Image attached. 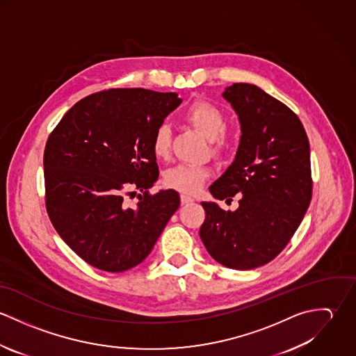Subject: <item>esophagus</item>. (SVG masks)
Here are the masks:
<instances>
[{
    "instance_id": "obj_1",
    "label": "esophagus",
    "mask_w": 356,
    "mask_h": 356,
    "mask_svg": "<svg viewBox=\"0 0 356 356\" xmlns=\"http://www.w3.org/2000/svg\"><path fill=\"white\" fill-rule=\"evenodd\" d=\"M193 202H195L193 197H191V196H188V195H181V203L189 204L193 203Z\"/></svg>"
}]
</instances>
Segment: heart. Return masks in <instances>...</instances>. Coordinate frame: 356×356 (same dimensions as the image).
I'll list each match as a JSON object with an SVG mask.
<instances>
[{"mask_svg":"<svg viewBox=\"0 0 356 356\" xmlns=\"http://www.w3.org/2000/svg\"><path fill=\"white\" fill-rule=\"evenodd\" d=\"M185 120L192 124L199 133L213 144V151L223 149V138L220 137L226 130V118L223 112L215 105L205 102L191 104L185 111ZM152 152L157 159H167L171 149V131L165 123L156 127L151 140ZM209 175V170L203 165L181 163L164 174V184L168 188L184 193H196Z\"/></svg>","mask_w":356,"mask_h":356,"instance_id":"b5f03b06","label":"heart"}]
</instances>
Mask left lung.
Wrapping results in <instances>:
<instances>
[{
	"label": "left lung",
	"mask_w": 356,
	"mask_h": 356,
	"mask_svg": "<svg viewBox=\"0 0 356 356\" xmlns=\"http://www.w3.org/2000/svg\"><path fill=\"white\" fill-rule=\"evenodd\" d=\"M222 97L238 115L241 138L233 163L209 186L225 211L203 202L200 238L218 263L234 270L263 266L280 254L305 218L311 202L309 143L300 119L256 85L234 83Z\"/></svg>",
	"instance_id": "left-lung-1"
}]
</instances>
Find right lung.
<instances>
[{
	"label": "right lung",
	"mask_w": 356,
	"mask_h": 356,
	"mask_svg": "<svg viewBox=\"0 0 356 356\" xmlns=\"http://www.w3.org/2000/svg\"><path fill=\"white\" fill-rule=\"evenodd\" d=\"M182 99L111 89L76 102L44 153L47 209L63 241L90 266L120 273L151 254L179 207L174 189L148 195L159 178L151 140ZM139 202L130 206L124 195Z\"/></svg>",
	"instance_id": "1"
}]
</instances>
